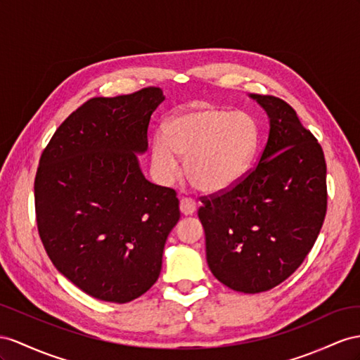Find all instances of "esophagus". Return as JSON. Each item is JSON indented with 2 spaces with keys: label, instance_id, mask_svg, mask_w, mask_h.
<instances>
[{
  "label": "esophagus",
  "instance_id": "1",
  "mask_svg": "<svg viewBox=\"0 0 360 360\" xmlns=\"http://www.w3.org/2000/svg\"><path fill=\"white\" fill-rule=\"evenodd\" d=\"M179 210L184 216H191L196 211V202L191 198H182L179 202Z\"/></svg>",
  "mask_w": 360,
  "mask_h": 360
}]
</instances>
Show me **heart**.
<instances>
[{
  "instance_id": "obj_1",
  "label": "heart",
  "mask_w": 360,
  "mask_h": 360,
  "mask_svg": "<svg viewBox=\"0 0 360 360\" xmlns=\"http://www.w3.org/2000/svg\"><path fill=\"white\" fill-rule=\"evenodd\" d=\"M259 147V124L243 110L200 106L179 114L153 138L152 170L155 178L170 184L184 173L195 188L220 193L240 181L250 170Z\"/></svg>"
}]
</instances>
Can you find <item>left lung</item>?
Masks as SVG:
<instances>
[{"label": "left lung", "mask_w": 360, "mask_h": 360, "mask_svg": "<svg viewBox=\"0 0 360 360\" xmlns=\"http://www.w3.org/2000/svg\"><path fill=\"white\" fill-rule=\"evenodd\" d=\"M269 117L257 167L233 188L202 198L210 271L226 288L259 293L283 283L315 245L327 211L322 147L290 105L250 94Z\"/></svg>", "instance_id": "8db88e82"}]
</instances>
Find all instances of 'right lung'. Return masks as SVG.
<instances>
[{"instance_id": "1", "label": "right lung", "mask_w": 360, "mask_h": 360, "mask_svg": "<svg viewBox=\"0 0 360 360\" xmlns=\"http://www.w3.org/2000/svg\"><path fill=\"white\" fill-rule=\"evenodd\" d=\"M164 98L160 88L91 98L41 155L34 207L45 251L101 301L124 304L152 288L181 217L176 193L147 181L136 156L147 150V127Z\"/></svg>"}]
</instances>
